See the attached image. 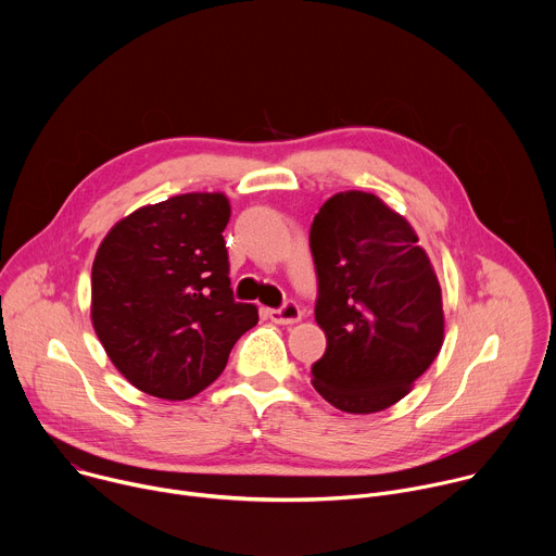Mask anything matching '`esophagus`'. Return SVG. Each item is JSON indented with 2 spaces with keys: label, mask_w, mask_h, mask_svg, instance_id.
Listing matches in <instances>:
<instances>
[{
  "label": "esophagus",
  "mask_w": 556,
  "mask_h": 556,
  "mask_svg": "<svg viewBox=\"0 0 556 556\" xmlns=\"http://www.w3.org/2000/svg\"><path fill=\"white\" fill-rule=\"evenodd\" d=\"M268 316H270V321L277 326H292V324L301 321V309L296 303L288 301L283 307L268 309Z\"/></svg>",
  "instance_id": "34e87169"
}]
</instances>
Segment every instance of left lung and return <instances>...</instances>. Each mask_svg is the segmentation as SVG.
Returning <instances> with one entry per match:
<instances>
[{
    "instance_id": "obj_1",
    "label": "left lung",
    "mask_w": 556,
    "mask_h": 556,
    "mask_svg": "<svg viewBox=\"0 0 556 556\" xmlns=\"http://www.w3.org/2000/svg\"><path fill=\"white\" fill-rule=\"evenodd\" d=\"M309 251L328 339L314 389L348 414L395 405L444 343L440 281L414 226L374 193L343 191L314 215Z\"/></svg>"
}]
</instances>
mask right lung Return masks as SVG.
Segmentation results:
<instances>
[{
	"instance_id": "1",
	"label": "right lung",
	"mask_w": 556,
	"mask_h": 556,
	"mask_svg": "<svg viewBox=\"0 0 556 556\" xmlns=\"http://www.w3.org/2000/svg\"><path fill=\"white\" fill-rule=\"evenodd\" d=\"M224 193L147 204L105 235L92 266V326L114 367L140 391L187 401L226 367L253 303L228 279Z\"/></svg>"
}]
</instances>
